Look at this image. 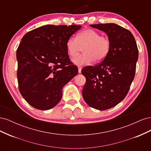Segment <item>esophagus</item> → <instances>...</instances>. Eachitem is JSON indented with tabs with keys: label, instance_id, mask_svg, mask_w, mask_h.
<instances>
[{
	"label": "esophagus",
	"instance_id": "obj_1",
	"mask_svg": "<svg viewBox=\"0 0 151 151\" xmlns=\"http://www.w3.org/2000/svg\"><path fill=\"white\" fill-rule=\"evenodd\" d=\"M81 70H82V67H81V66L79 65V66H78V70H79V73H81Z\"/></svg>",
	"mask_w": 151,
	"mask_h": 151
}]
</instances>
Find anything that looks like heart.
I'll return each mask as SVG.
<instances>
[{
    "label": "heart",
    "mask_w": 151,
    "mask_h": 151,
    "mask_svg": "<svg viewBox=\"0 0 151 151\" xmlns=\"http://www.w3.org/2000/svg\"><path fill=\"white\" fill-rule=\"evenodd\" d=\"M111 47L108 36L101 35L99 31L86 29L77 35L76 38L70 37L66 42L67 53L70 57H75L83 48L84 53L74 58L77 65L88 64L94 60L100 62L106 58Z\"/></svg>",
    "instance_id": "obj_1"
}]
</instances>
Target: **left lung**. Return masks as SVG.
<instances>
[{
    "mask_svg": "<svg viewBox=\"0 0 151 151\" xmlns=\"http://www.w3.org/2000/svg\"><path fill=\"white\" fill-rule=\"evenodd\" d=\"M90 26L105 32L111 40V47L104 60L82 69L86 79L83 96L91 107L106 110L121 102L129 92L135 77L138 48L131 32L119 25Z\"/></svg>",
    "mask_w": 151,
    "mask_h": 151,
    "instance_id": "left-lung-1",
    "label": "left lung"
}]
</instances>
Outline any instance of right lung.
Instances as JSON below:
<instances>
[{
    "instance_id": "obj_1",
    "label": "right lung",
    "mask_w": 151,
    "mask_h": 151,
    "mask_svg": "<svg viewBox=\"0 0 151 151\" xmlns=\"http://www.w3.org/2000/svg\"><path fill=\"white\" fill-rule=\"evenodd\" d=\"M79 25H45L26 33L17 49V82L31 106L47 110L60 101L62 88L78 73L69 58L67 40Z\"/></svg>"
}]
</instances>
